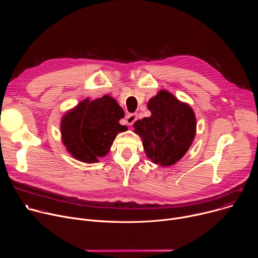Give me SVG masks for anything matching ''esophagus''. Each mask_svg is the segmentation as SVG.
<instances>
[{
	"label": "esophagus",
	"mask_w": 258,
	"mask_h": 258,
	"mask_svg": "<svg viewBox=\"0 0 258 258\" xmlns=\"http://www.w3.org/2000/svg\"><path fill=\"white\" fill-rule=\"evenodd\" d=\"M138 119V115L137 114H130L126 116L125 120H126V123L127 125H133L135 122H136V120Z\"/></svg>",
	"instance_id": "obj_1"
}]
</instances>
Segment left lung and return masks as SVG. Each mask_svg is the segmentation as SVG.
Here are the masks:
<instances>
[{
    "mask_svg": "<svg viewBox=\"0 0 258 258\" xmlns=\"http://www.w3.org/2000/svg\"><path fill=\"white\" fill-rule=\"evenodd\" d=\"M147 107L152 115L135 122V133L141 137L145 154L153 163L170 166L181 160L195 139V112L165 90L151 98Z\"/></svg>",
    "mask_w": 258,
    "mask_h": 258,
    "instance_id": "left-lung-1",
    "label": "left lung"
}]
</instances>
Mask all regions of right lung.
<instances>
[{
  "label": "right lung",
  "mask_w": 258,
  "mask_h": 258,
  "mask_svg": "<svg viewBox=\"0 0 258 258\" xmlns=\"http://www.w3.org/2000/svg\"><path fill=\"white\" fill-rule=\"evenodd\" d=\"M123 117V110L108 95L92 101L87 98L61 118L62 143L73 158L96 163L110 152L117 134L127 130L119 123Z\"/></svg>",
  "instance_id": "1"
}]
</instances>
